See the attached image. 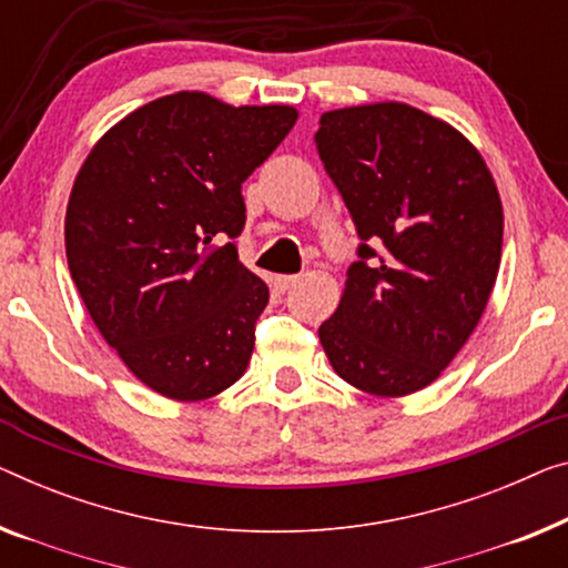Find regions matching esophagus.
<instances>
[{
	"instance_id": "34e87169",
	"label": "esophagus",
	"mask_w": 568,
	"mask_h": 568,
	"mask_svg": "<svg viewBox=\"0 0 568 568\" xmlns=\"http://www.w3.org/2000/svg\"><path fill=\"white\" fill-rule=\"evenodd\" d=\"M298 283H301V275H277L275 277V285L281 287V291H287V287H293Z\"/></svg>"
}]
</instances>
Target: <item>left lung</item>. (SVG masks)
<instances>
[{"label":"left lung","mask_w":568,"mask_h":568,"mask_svg":"<svg viewBox=\"0 0 568 568\" xmlns=\"http://www.w3.org/2000/svg\"><path fill=\"white\" fill-rule=\"evenodd\" d=\"M313 140L362 240L318 328L326 357L369 395L423 390L467 344L495 287L493 173L452 124L397 101L321 114Z\"/></svg>","instance_id":"left-lung-1"}]
</instances>
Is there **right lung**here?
Returning <instances> with one entry per match:
<instances>
[{"label":"right lung","instance_id":"1","mask_svg":"<svg viewBox=\"0 0 568 568\" xmlns=\"http://www.w3.org/2000/svg\"><path fill=\"white\" fill-rule=\"evenodd\" d=\"M295 120L293 106L178 91L114 124L75 175L73 283L132 375L171 400H206L250 365L270 291L234 244L242 183Z\"/></svg>","mask_w":568,"mask_h":568}]
</instances>
